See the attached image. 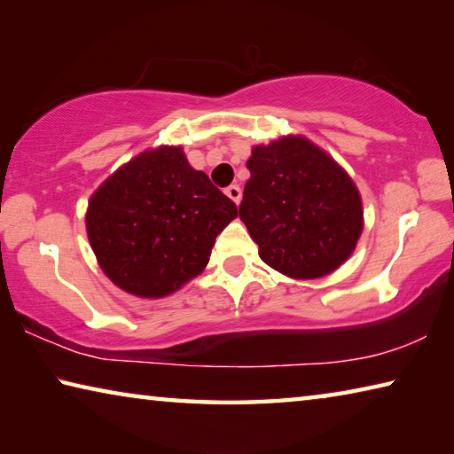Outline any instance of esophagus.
<instances>
[{"label":"esophagus","instance_id":"34e87169","mask_svg":"<svg viewBox=\"0 0 454 454\" xmlns=\"http://www.w3.org/2000/svg\"><path fill=\"white\" fill-rule=\"evenodd\" d=\"M224 192H226V196H228L230 200H232L234 204H240V200H242V188L238 186V184H232V186H228Z\"/></svg>","mask_w":454,"mask_h":454}]
</instances>
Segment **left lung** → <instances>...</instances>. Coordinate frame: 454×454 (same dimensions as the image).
<instances>
[{
	"label": "left lung",
	"instance_id": "8db88e82",
	"mask_svg": "<svg viewBox=\"0 0 454 454\" xmlns=\"http://www.w3.org/2000/svg\"><path fill=\"white\" fill-rule=\"evenodd\" d=\"M240 220L264 262L296 280L334 272L363 234V198L342 166L304 136L254 145Z\"/></svg>",
	"mask_w": 454,
	"mask_h": 454
}]
</instances>
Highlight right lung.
<instances>
[{
    "label": "right lung",
    "instance_id": "obj_1",
    "mask_svg": "<svg viewBox=\"0 0 454 454\" xmlns=\"http://www.w3.org/2000/svg\"><path fill=\"white\" fill-rule=\"evenodd\" d=\"M236 204L188 164L180 145L145 150L118 168L86 212L91 250L118 288L164 298L208 264Z\"/></svg>",
    "mask_w": 454,
    "mask_h": 454
}]
</instances>
